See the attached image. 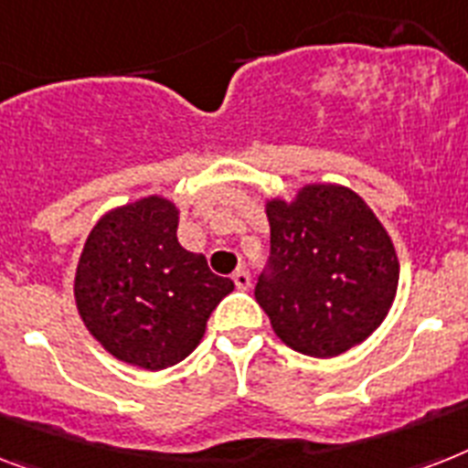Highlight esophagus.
Wrapping results in <instances>:
<instances>
[{"mask_svg": "<svg viewBox=\"0 0 468 468\" xmlns=\"http://www.w3.org/2000/svg\"><path fill=\"white\" fill-rule=\"evenodd\" d=\"M233 283H235V288L247 291V288H250V273H247L245 269H238V271L233 273Z\"/></svg>", "mask_w": 468, "mask_h": 468, "instance_id": "1", "label": "esophagus"}]
</instances>
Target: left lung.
<instances>
[{
    "mask_svg": "<svg viewBox=\"0 0 468 468\" xmlns=\"http://www.w3.org/2000/svg\"><path fill=\"white\" fill-rule=\"evenodd\" d=\"M271 271L254 298L288 348L334 358L363 344L392 310L399 257L363 197L334 182H310L291 201L264 204Z\"/></svg>",
    "mask_w": 468,
    "mask_h": 468,
    "instance_id": "obj_1",
    "label": "left lung"
}]
</instances>
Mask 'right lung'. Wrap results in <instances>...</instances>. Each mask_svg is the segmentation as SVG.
<instances>
[{
	"label": "right lung",
	"instance_id": "1",
	"mask_svg": "<svg viewBox=\"0 0 468 468\" xmlns=\"http://www.w3.org/2000/svg\"><path fill=\"white\" fill-rule=\"evenodd\" d=\"M180 208L151 195L110 208L76 264L74 300L89 334L112 358L142 370L177 366L204 339L233 281L177 242Z\"/></svg>",
	"mask_w": 468,
	"mask_h": 468
}]
</instances>
